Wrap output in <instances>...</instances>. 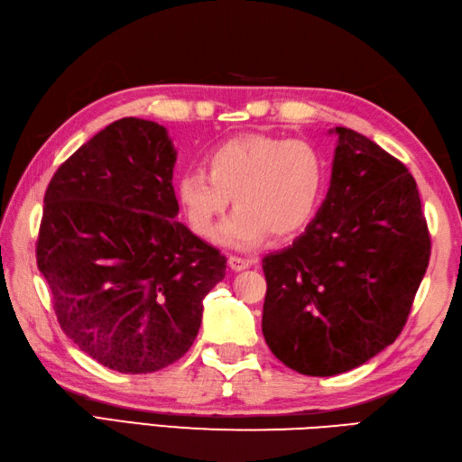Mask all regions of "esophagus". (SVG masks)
Returning <instances> with one entry per match:
<instances>
[{"label": "esophagus", "mask_w": 462, "mask_h": 462, "mask_svg": "<svg viewBox=\"0 0 462 462\" xmlns=\"http://www.w3.org/2000/svg\"><path fill=\"white\" fill-rule=\"evenodd\" d=\"M228 264H230V268L234 270V273H242V270L250 268V260L240 258V256H230L228 258Z\"/></svg>", "instance_id": "obj_1"}]
</instances>
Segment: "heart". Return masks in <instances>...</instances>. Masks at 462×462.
<instances>
[{
	"mask_svg": "<svg viewBox=\"0 0 462 462\" xmlns=\"http://www.w3.org/2000/svg\"><path fill=\"white\" fill-rule=\"evenodd\" d=\"M328 188V164L310 142L266 134H242L206 152L204 170L180 174L174 194L198 236L214 238L232 202L238 208L222 224L218 240L248 250L268 234L296 236L319 214Z\"/></svg>",
	"mask_w": 462,
	"mask_h": 462,
	"instance_id": "heart-1",
	"label": "heart"
}]
</instances>
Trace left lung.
Returning <instances> with one entry per match:
<instances>
[{
	"label": "left lung",
	"instance_id": "8db88e82",
	"mask_svg": "<svg viewBox=\"0 0 462 462\" xmlns=\"http://www.w3.org/2000/svg\"><path fill=\"white\" fill-rule=\"evenodd\" d=\"M337 138L328 194L291 246L262 258V332L309 376L365 365L399 337L427 273L430 238L409 170L366 135Z\"/></svg>",
	"mask_w": 462,
	"mask_h": 462
}]
</instances>
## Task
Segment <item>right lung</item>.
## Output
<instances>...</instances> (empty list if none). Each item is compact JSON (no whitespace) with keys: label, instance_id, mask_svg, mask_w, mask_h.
I'll return each instance as SVG.
<instances>
[{"label":"right lung","instance_id":"right-lung-1","mask_svg":"<svg viewBox=\"0 0 462 462\" xmlns=\"http://www.w3.org/2000/svg\"><path fill=\"white\" fill-rule=\"evenodd\" d=\"M164 125L122 117L45 189L38 268L61 330L117 373H156L192 346L226 258L178 222Z\"/></svg>","mask_w":462,"mask_h":462}]
</instances>
